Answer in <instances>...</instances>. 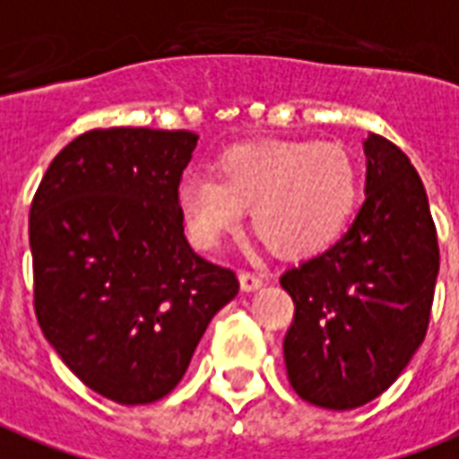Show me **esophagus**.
I'll use <instances>...</instances> for the list:
<instances>
[{
	"label": "esophagus",
	"mask_w": 459,
	"mask_h": 459,
	"mask_svg": "<svg viewBox=\"0 0 459 459\" xmlns=\"http://www.w3.org/2000/svg\"><path fill=\"white\" fill-rule=\"evenodd\" d=\"M239 286H242L244 293H252V290H259L264 286L262 276H256L252 271H242L239 273Z\"/></svg>",
	"instance_id": "34e87169"
}]
</instances>
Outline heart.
<instances>
[{"label": "heart", "mask_w": 459, "mask_h": 459, "mask_svg": "<svg viewBox=\"0 0 459 459\" xmlns=\"http://www.w3.org/2000/svg\"><path fill=\"white\" fill-rule=\"evenodd\" d=\"M359 173L335 142L264 139L227 149L215 176H188L178 207L193 242L212 249L232 234L247 207L252 232L281 256H310L350 225Z\"/></svg>", "instance_id": "1"}]
</instances>
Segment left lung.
<instances>
[{
    "label": "left lung",
    "mask_w": 459,
    "mask_h": 459,
    "mask_svg": "<svg viewBox=\"0 0 459 459\" xmlns=\"http://www.w3.org/2000/svg\"><path fill=\"white\" fill-rule=\"evenodd\" d=\"M367 186L352 227L283 271L296 313L283 340L293 391L350 411L389 389L423 342L440 252L420 176L396 143L364 142Z\"/></svg>",
    "instance_id": "left-lung-1"
}]
</instances>
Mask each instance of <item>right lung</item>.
<instances>
[{"label": "right lung", "mask_w": 459, "mask_h": 459, "mask_svg": "<svg viewBox=\"0 0 459 459\" xmlns=\"http://www.w3.org/2000/svg\"><path fill=\"white\" fill-rule=\"evenodd\" d=\"M197 134L92 129L51 160L29 212L33 307L46 340L124 406L178 386L200 337L239 290L190 249L180 176Z\"/></svg>", "instance_id": "1"}]
</instances>
